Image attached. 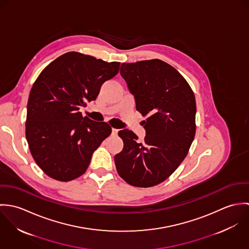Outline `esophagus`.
I'll list each match as a JSON object with an SVG mask.
<instances>
[{
	"mask_svg": "<svg viewBox=\"0 0 249 249\" xmlns=\"http://www.w3.org/2000/svg\"><path fill=\"white\" fill-rule=\"evenodd\" d=\"M118 134V129L112 128V135H117Z\"/></svg>",
	"mask_w": 249,
	"mask_h": 249,
	"instance_id": "esophagus-1",
	"label": "esophagus"
}]
</instances>
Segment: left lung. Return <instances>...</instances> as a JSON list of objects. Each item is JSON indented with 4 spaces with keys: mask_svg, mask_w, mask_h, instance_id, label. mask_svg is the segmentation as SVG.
Segmentation results:
<instances>
[{
    "mask_svg": "<svg viewBox=\"0 0 249 249\" xmlns=\"http://www.w3.org/2000/svg\"><path fill=\"white\" fill-rule=\"evenodd\" d=\"M120 72L146 119L142 142L131 130L119 131L124 148L115 155L116 169L132 186L152 187L178 169L194 141L195 95L179 71L160 59L123 63Z\"/></svg>",
    "mask_w": 249,
    "mask_h": 249,
    "instance_id": "8db88e82",
    "label": "left lung"
}]
</instances>
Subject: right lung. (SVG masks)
Instances as JSON below:
<instances>
[{
	"mask_svg": "<svg viewBox=\"0 0 249 249\" xmlns=\"http://www.w3.org/2000/svg\"><path fill=\"white\" fill-rule=\"evenodd\" d=\"M119 69L120 62L70 52L37 77L28 101L26 138L36 164L50 178L67 182L82 176L110 135L107 123L82 117L79 108L95 101Z\"/></svg>",
	"mask_w": 249,
	"mask_h": 249,
	"instance_id": "add662e5",
	"label": "right lung"
}]
</instances>
